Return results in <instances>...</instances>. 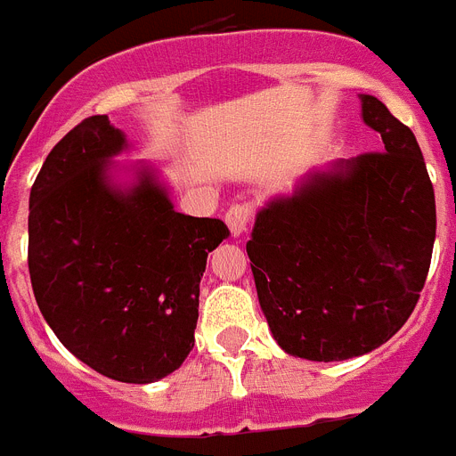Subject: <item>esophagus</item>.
Returning <instances> with one entry per match:
<instances>
[{
	"instance_id": "obj_1",
	"label": "esophagus",
	"mask_w": 456,
	"mask_h": 456,
	"mask_svg": "<svg viewBox=\"0 0 456 456\" xmlns=\"http://www.w3.org/2000/svg\"><path fill=\"white\" fill-rule=\"evenodd\" d=\"M251 216H254L251 202H232L228 212H225V224H228L232 235H242V232H247L248 224H251Z\"/></svg>"
}]
</instances>
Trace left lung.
Instances as JSON below:
<instances>
[{"label":"left lung","instance_id":"obj_1","mask_svg":"<svg viewBox=\"0 0 456 456\" xmlns=\"http://www.w3.org/2000/svg\"><path fill=\"white\" fill-rule=\"evenodd\" d=\"M362 119L383 150L334 163L272 200L247 242L274 339L311 362L390 341L429 274L436 200L418 140L376 96H362Z\"/></svg>","mask_w":456,"mask_h":456}]
</instances>
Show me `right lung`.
<instances>
[{
  "instance_id": "right-lung-1",
  "label": "right lung",
  "mask_w": 456,
  "mask_h": 456,
  "mask_svg": "<svg viewBox=\"0 0 456 456\" xmlns=\"http://www.w3.org/2000/svg\"><path fill=\"white\" fill-rule=\"evenodd\" d=\"M126 147L106 115L87 117L53 147L29 193V279L57 339L122 383H154L193 348L208 254L221 219L175 212L142 170L110 186L108 161Z\"/></svg>"
}]
</instances>
